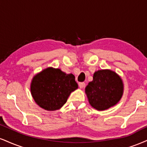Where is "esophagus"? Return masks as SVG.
<instances>
[{
	"label": "esophagus",
	"instance_id": "1",
	"mask_svg": "<svg viewBox=\"0 0 147 147\" xmlns=\"http://www.w3.org/2000/svg\"><path fill=\"white\" fill-rule=\"evenodd\" d=\"M79 86L80 88H83L85 86V83L84 82H79Z\"/></svg>",
	"mask_w": 147,
	"mask_h": 147
}]
</instances>
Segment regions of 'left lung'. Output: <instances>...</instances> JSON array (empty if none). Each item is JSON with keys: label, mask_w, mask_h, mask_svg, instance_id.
<instances>
[{"label": "left lung", "mask_w": 147, "mask_h": 147, "mask_svg": "<svg viewBox=\"0 0 147 147\" xmlns=\"http://www.w3.org/2000/svg\"><path fill=\"white\" fill-rule=\"evenodd\" d=\"M86 93L92 107L97 110H105L121 100L123 81L112 70H98L94 74L92 81L86 86Z\"/></svg>", "instance_id": "left-lung-1"}]
</instances>
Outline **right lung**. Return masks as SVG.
<instances>
[{"instance_id":"obj_1","label":"right lung","mask_w":147,"mask_h":147,"mask_svg":"<svg viewBox=\"0 0 147 147\" xmlns=\"http://www.w3.org/2000/svg\"><path fill=\"white\" fill-rule=\"evenodd\" d=\"M77 88L72 74L66 75L60 69L48 68L33 77L31 92L40 107L55 111L66 103L70 93Z\"/></svg>"}]
</instances>
